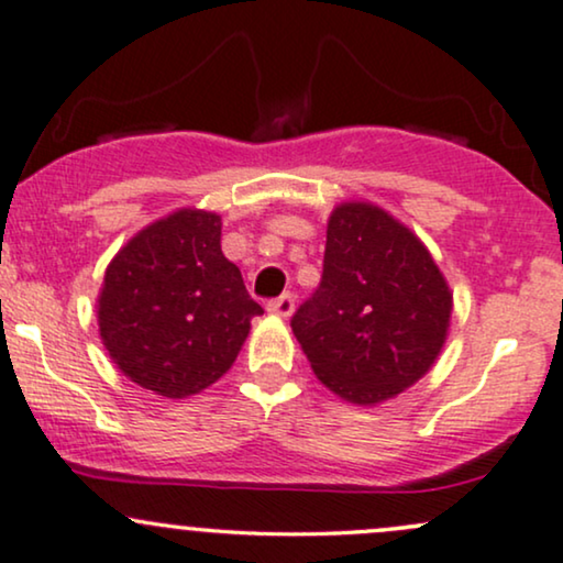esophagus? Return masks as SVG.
Listing matches in <instances>:
<instances>
[{
	"instance_id": "34e87169",
	"label": "esophagus",
	"mask_w": 563,
	"mask_h": 563,
	"mask_svg": "<svg viewBox=\"0 0 563 563\" xmlns=\"http://www.w3.org/2000/svg\"><path fill=\"white\" fill-rule=\"evenodd\" d=\"M268 313L282 316V318L292 316V313H295V295L284 292V295L276 297V300H271V302H268Z\"/></svg>"
}]
</instances>
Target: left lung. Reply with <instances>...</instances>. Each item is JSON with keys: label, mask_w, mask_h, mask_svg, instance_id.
<instances>
[{"label": "left lung", "mask_w": 563, "mask_h": 563, "mask_svg": "<svg viewBox=\"0 0 563 563\" xmlns=\"http://www.w3.org/2000/svg\"><path fill=\"white\" fill-rule=\"evenodd\" d=\"M451 289L415 232L373 203H342L323 276L292 331L325 388L373 407L420 380L449 334Z\"/></svg>", "instance_id": "1"}]
</instances>
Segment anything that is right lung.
<instances>
[{"label":"right lung","instance_id":"1","mask_svg":"<svg viewBox=\"0 0 563 563\" xmlns=\"http://www.w3.org/2000/svg\"><path fill=\"white\" fill-rule=\"evenodd\" d=\"M99 334L133 384L187 399L224 376L263 308L221 253V217L179 208L114 255L99 295Z\"/></svg>","mask_w":563,"mask_h":563}]
</instances>
